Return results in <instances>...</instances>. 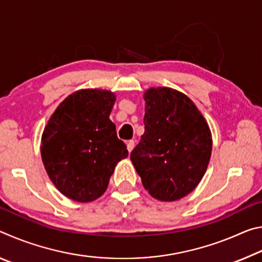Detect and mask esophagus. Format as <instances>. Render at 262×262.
Instances as JSON below:
<instances>
[{
    "label": "esophagus",
    "instance_id": "esophagus-1",
    "mask_svg": "<svg viewBox=\"0 0 262 262\" xmlns=\"http://www.w3.org/2000/svg\"><path fill=\"white\" fill-rule=\"evenodd\" d=\"M134 145H135V142H134V141H133V140L128 141V142H127V149H128V151L132 152V150L134 149Z\"/></svg>",
    "mask_w": 262,
    "mask_h": 262
}]
</instances>
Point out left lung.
Wrapping results in <instances>:
<instances>
[{
	"mask_svg": "<svg viewBox=\"0 0 262 262\" xmlns=\"http://www.w3.org/2000/svg\"><path fill=\"white\" fill-rule=\"evenodd\" d=\"M143 98L145 130L130 161L152 198L180 200L206 173L212 149L210 128L193 101L178 90L150 88Z\"/></svg>",
	"mask_w": 262,
	"mask_h": 262,
	"instance_id": "8db88e82",
	"label": "left lung"
}]
</instances>
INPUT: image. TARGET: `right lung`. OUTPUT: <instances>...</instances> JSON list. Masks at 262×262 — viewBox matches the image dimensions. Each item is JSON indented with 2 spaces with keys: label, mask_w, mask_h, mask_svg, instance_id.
Wrapping results in <instances>:
<instances>
[{
  "label": "right lung",
  "mask_w": 262,
  "mask_h": 262,
  "mask_svg": "<svg viewBox=\"0 0 262 262\" xmlns=\"http://www.w3.org/2000/svg\"><path fill=\"white\" fill-rule=\"evenodd\" d=\"M115 99L108 90L75 91L57 106L42 132L43 166L70 200L85 203L100 198L115 165L128 156L110 120Z\"/></svg>",
  "instance_id": "obj_1"
}]
</instances>
